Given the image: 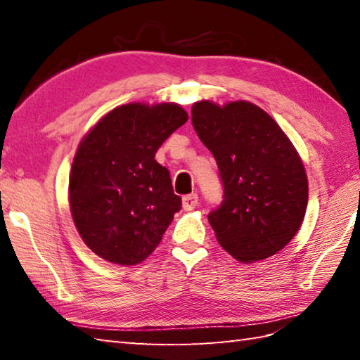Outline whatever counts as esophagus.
<instances>
[{
    "label": "esophagus",
    "mask_w": 360,
    "mask_h": 360,
    "mask_svg": "<svg viewBox=\"0 0 360 360\" xmlns=\"http://www.w3.org/2000/svg\"><path fill=\"white\" fill-rule=\"evenodd\" d=\"M198 205V195L197 193H191V195H186L184 198H182V208L186 211H192L195 210V206Z\"/></svg>",
    "instance_id": "obj_1"
}]
</instances>
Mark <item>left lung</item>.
<instances>
[{"label":"left lung","mask_w":360,"mask_h":360,"mask_svg":"<svg viewBox=\"0 0 360 360\" xmlns=\"http://www.w3.org/2000/svg\"><path fill=\"white\" fill-rule=\"evenodd\" d=\"M192 125L222 181V203L208 214L219 245L245 264L281 251L308 205L307 173L289 138L249 101L195 103Z\"/></svg>","instance_id":"8db88e82"}]
</instances>
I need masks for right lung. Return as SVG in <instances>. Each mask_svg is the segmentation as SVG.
Returning <instances> with one entry per match:
<instances>
[{"label":"right lung","instance_id":"1","mask_svg":"<svg viewBox=\"0 0 360 360\" xmlns=\"http://www.w3.org/2000/svg\"><path fill=\"white\" fill-rule=\"evenodd\" d=\"M186 122L174 103H130L108 112L79 144L70 208L81 238L101 259L136 265L158 246L182 202L155 152Z\"/></svg>","mask_w":360,"mask_h":360}]
</instances>
